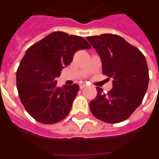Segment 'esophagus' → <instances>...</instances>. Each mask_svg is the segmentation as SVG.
Instances as JSON below:
<instances>
[{
  "instance_id": "esophagus-1",
  "label": "esophagus",
  "mask_w": 159,
  "mask_h": 159,
  "mask_svg": "<svg viewBox=\"0 0 159 159\" xmlns=\"http://www.w3.org/2000/svg\"><path fill=\"white\" fill-rule=\"evenodd\" d=\"M85 87H86V84H80V89H84Z\"/></svg>"
}]
</instances>
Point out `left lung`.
Returning <instances> with one entry per match:
<instances>
[{"instance_id": "left-lung-1", "label": "left lung", "mask_w": 159, "mask_h": 159, "mask_svg": "<svg viewBox=\"0 0 159 159\" xmlns=\"http://www.w3.org/2000/svg\"><path fill=\"white\" fill-rule=\"evenodd\" d=\"M99 54L102 74L113 79V88L98 94L90 102L93 115L104 122H121L140 105L148 89V69L145 57L137 48L116 34L86 38Z\"/></svg>"}]
</instances>
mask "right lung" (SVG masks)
Wrapping results in <instances>:
<instances>
[{"instance_id": "1", "label": "right lung", "mask_w": 159, "mask_h": 159, "mask_svg": "<svg viewBox=\"0 0 159 159\" xmlns=\"http://www.w3.org/2000/svg\"><path fill=\"white\" fill-rule=\"evenodd\" d=\"M89 48L82 37L60 31L28 48L18 67L16 84L25 110L37 121L54 124L69 114L80 87L76 84L57 87L55 79L77 51Z\"/></svg>"}]
</instances>
